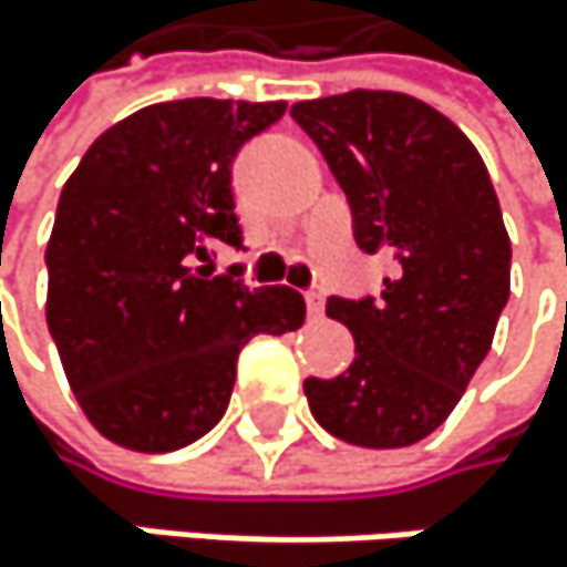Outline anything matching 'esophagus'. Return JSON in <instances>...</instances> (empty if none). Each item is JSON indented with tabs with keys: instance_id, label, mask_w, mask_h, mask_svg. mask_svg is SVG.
<instances>
[{
	"instance_id": "esophagus-1",
	"label": "esophagus",
	"mask_w": 567,
	"mask_h": 567,
	"mask_svg": "<svg viewBox=\"0 0 567 567\" xmlns=\"http://www.w3.org/2000/svg\"><path fill=\"white\" fill-rule=\"evenodd\" d=\"M306 309H309V316H312V319H319V316H322V309H326L322 292H306Z\"/></svg>"
}]
</instances>
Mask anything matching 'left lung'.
Returning a JSON list of instances; mask_svg holds the SVG:
<instances>
[{
  "instance_id": "1",
  "label": "left lung",
  "mask_w": 567,
  "mask_h": 567,
  "mask_svg": "<svg viewBox=\"0 0 567 567\" xmlns=\"http://www.w3.org/2000/svg\"><path fill=\"white\" fill-rule=\"evenodd\" d=\"M296 124L346 190L352 238L386 251L380 299L326 302L355 339L332 380H306L319 426L355 447H410L461 403L511 296V238L467 134L393 90L302 100Z\"/></svg>"
}]
</instances>
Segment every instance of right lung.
I'll use <instances>...</instances> for the list:
<instances>
[{"label":"right lung","instance_id":"obj_1","mask_svg":"<svg viewBox=\"0 0 567 567\" xmlns=\"http://www.w3.org/2000/svg\"><path fill=\"white\" fill-rule=\"evenodd\" d=\"M286 103L171 100L103 131L60 194L47 322L86 420L141 454L181 451L228 410L241 346L306 322L289 286L212 275L241 248L231 164Z\"/></svg>","mask_w":567,"mask_h":567}]
</instances>
